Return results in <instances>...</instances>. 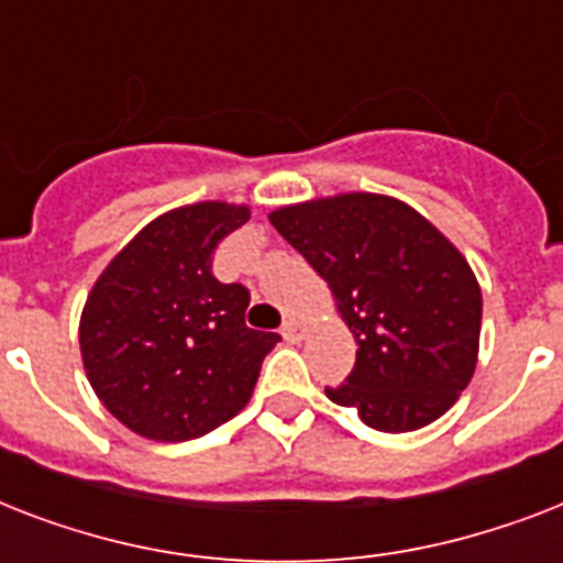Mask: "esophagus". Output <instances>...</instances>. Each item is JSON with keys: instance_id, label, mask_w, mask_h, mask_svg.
<instances>
[{"instance_id": "esophagus-1", "label": "esophagus", "mask_w": 563, "mask_h": 563, "mask_svg": "<svg viewBox=\"0 0 563 563\" xmlns=\"http://www.w3.org/2000/svg\"><path fill=\"white\" fill-rule=\"evenodd\" d=\"M309 333V324L303 318H286L283 321V339L286 342H303V335Z\"/></svg>"}]
</instances>
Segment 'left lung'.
<instances>
[{"label":"left lung","instance_id":"8db88e82","mask_svg":"<svg viewBox=\"0 0 563 563\" xmlns=\"http://www.w3.org/2000/svg\"><path fill=\"white\" fill-rule=\"evenodd\" d=\"M268 221L321 274L360 344L351 376L327 397L379 432L441 418L479 360L482 289L462 251L391 195L312 198Z\"/></svg>","mask_w":563,"mask_h":563}]
</instances>
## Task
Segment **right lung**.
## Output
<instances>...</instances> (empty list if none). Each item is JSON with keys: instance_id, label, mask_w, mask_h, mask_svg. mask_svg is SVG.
I'll return each mask as SVG.
<instances>
[{"instance_id": "1", "label": "right lung", "mask_w": 563, "mask_h": 563, "mask_svg": "<svg viewBox=\"0 0 563 563\" xmlns=\"http://www.w3.org/2000/svg\"><path fill=\"white\" fill-rule=\"evenodd\" d=\"M251 219L198 201L148 221L92 283L78 342L104 409L148 441H189L245 409L277 333L245 324L247 295L212 277V251Z\"/></svg>"}]
</instances>
